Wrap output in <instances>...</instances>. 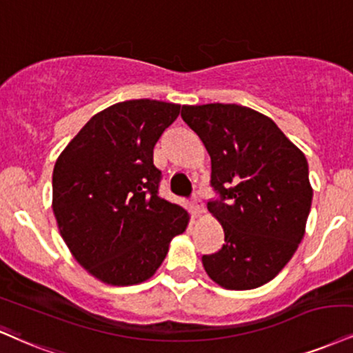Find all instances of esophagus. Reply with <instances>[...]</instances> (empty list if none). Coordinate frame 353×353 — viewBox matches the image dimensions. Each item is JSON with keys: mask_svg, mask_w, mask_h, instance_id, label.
<instances>
[{"mask_svg": "<svg viewBox=\"0 0 353 353\" xmlns=\"http://www.w3.org/2000/svg\"><path fill=\"white\" fill-rule=\"evenodd\" d=\"M190 209H192V212H194L195 215L203 214V203H202L201 199L197 197V195H194L192 202H190Z\"/></svg>", "mask_w": 353, "mask_h": 353, "instance_id": "34e87169", "label": "esophagus"}]
</instances>
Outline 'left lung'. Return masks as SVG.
<instances>
[{
  "label": "left lung",
  "mask_w": 353,
  "mask_h": 353,
  "mask_svg": "<svg viewBox=\"0 0 353 353\" xmlns=\"http://www.w3.org/2000/svg\"><path fill=\"white\" fill-rule=\"evenodd\" d=\"M182 120L210 156V184L220 201L207 209L225 233L203 254L212 281L225 290L263 286L303 240L312 202L307 159L270 117L235 103L182 105Z\"/></svg>",
  "instance_id": "1"
}]
</instances>
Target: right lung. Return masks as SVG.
Returning <instances> with one entry per match:
<instances>
[{
    "mask_svg": "<svg viewBox=\"0 0 353 353\" xmlns=\"http://www.w3.org/2000/svg\"><path fill=\"white\" fill-rule=\"evenodd\" d=\"M181 105L126 100L93 114L55 161L52 210L72 256L112 286L158 271L189 212L158 195L152 148Z\"/></svg>",
    "mask_w": 353,
    "mask_h": 353,
    "instance_id": "add662e5",
    "label": "right lung"
}]
</instances>
